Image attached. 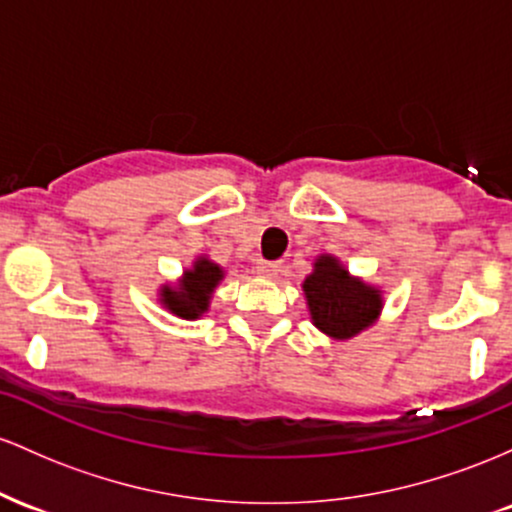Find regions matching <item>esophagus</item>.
<instances>
[{"mask_svg":"<svg viewBox=\"0 0 512 512\" xmlns=\"http://www.w3.org/2000/svg\"><path fill=\"white\" fill-rule=\"evenodd\" d=\"M256 271L261 275H266V278H275V275L280 273V263L278 261H261L256 266Z\"/></svg>","mask_w":512,"mask_h":512,"instance_id":"1","label":"esophagus"}]
</instances>
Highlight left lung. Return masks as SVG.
I'll return each mask as SVG.
<instances>
[{
	"mask_svg": "<svg viewBox=\"0 0 512 512\" xmlns=\"http://www.w3.org/2000/svg\"><path fill=\"white\" fill-rule=\"evenodd\" d=\"M302 287L314 324L333 338H350L367 329L382 309L380 290L350 278L333 256H321Z\"/></svg>",
	"mask_w": 512,
	"mask_h": 512,
	"instance_id": "8db88e82",
	"label": "left lung"
}]
</instances>
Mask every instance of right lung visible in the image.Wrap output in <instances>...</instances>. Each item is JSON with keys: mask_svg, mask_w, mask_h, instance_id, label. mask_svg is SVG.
<instances>
[{"mask_svg": "<svg viewBox=\"0 0 512 512\" xmlns=\"http://www.w3.org/2000/svg\"><path fill=\"white\" fill-rule=\"evenodd\" d=\"M222 280V268L210 261H198L193 271L186 273L181 287H164L162 302L166 309L183 319H198L208 309V300Z\"/></svg>", "mask_w": 512, "mask_h": 512, "instance_id": "right-lung-1", "label": "right lung"}]
</instances>
